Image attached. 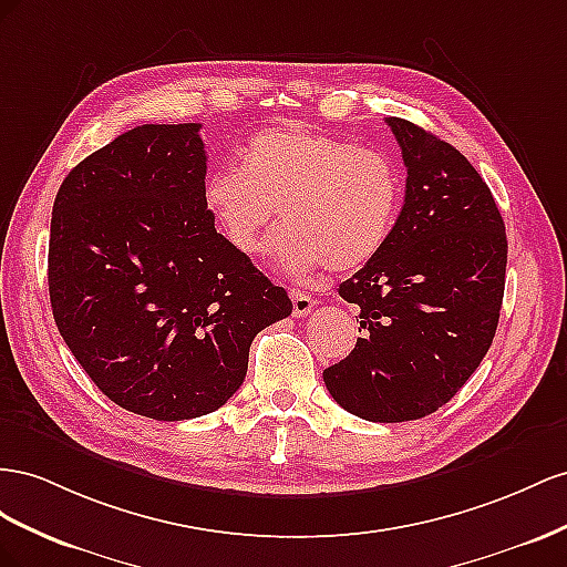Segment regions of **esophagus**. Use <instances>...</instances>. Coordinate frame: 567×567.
I'll list each match as a JSON object with an SVG mask.
<instances>
[{"instance_id":"1","label":"esophagus","mask_w":567,"mask_h":567,"mask_svg":"<svg viewBox=\"0 0 567 567\" xmlns=\"http://www.w3.org/2000/svg\"><path fill=\"white\" fill-rule=\"evenodd\" d=\"M292 306H295V316L297 318H303V316H309L311 311H313V306H316V301L309 297V295H303V292H299V289H292Z\"/></svg>"}]
</instances>
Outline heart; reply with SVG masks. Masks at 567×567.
Here are the masks:
<instances>
[{
  "instance_id": "obj_1",
  "label": "heart",
  "mask_w": 567,
  "mask_h": 567,
  "mask_svg": "<svg viewBox=\"0 0 567 567\" xmlns=\"http://www.w3.org/2000/svg\"><path fill=\"white\" fill-rule=\"evenodd\" d=\"M206 212L228 245L245 256L275 241L280 264L295 275L365 266L390 239L401 204V171L390 154L311 127H268L249 140L245 166L208 173Z\"/></svg>"
}]
</instances>
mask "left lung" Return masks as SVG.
<instances>
[{"mask_svg":"<svg viewBox=\"0 0 567 567\" xmlns=\"http://www.w3.org/2000/svg\"><path fill=\"white\" fill-rule=\"evenodd\" d=\"M386 125L409 173L406 197L380 254L339 285L365 334L322 380L344 411L403 423L442 409L489 351L508 241L471 161L406 118Z\"/></svg>","mask_w":567,"mask_h":567,"instance_id":"left-lung-1","label":"left lung"}]
</instances>
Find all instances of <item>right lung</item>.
I'll use <instances>...</instances> for the list:
<instances>
[{
  "mask_svg": "<svg viewBox=\"0 0 567 567\" xmlns=\"http://www.w3.org/2000/svg\"><path fill=\"white\" fill-rule=\"evenodd\" d=\"M199 123L137 125L61 183L50 233L56 328L121 409L189 420L220 409L254 337L292 313L216 233Z\"/></svg>",
  "mask_w": 567,
  "mask_h": 567,
  "instance_id": "add662e5",
  "label": "right lung"
}]
</instances>
